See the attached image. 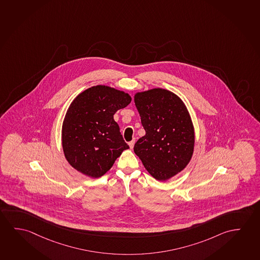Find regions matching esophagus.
I'll return each instance as SVG.
<instances>
[{
  "instance_id": "34e87169",
  "label": "esophagus",
  "mask_w": 260,
  "mask_h": 260,
  "mask_svg": "<svg viewBox=\"0 0 260 260\" xmlns=\"http://www.w3.org/2000/svg\"><path fill=\"white\" fill-rule=\"evenodd\" d=\"M128 144H129V146H130V148H131V149L134 148V145H135V141L133 140V141H131V142H129V143H128Z\"/></svg>"
}]
</instances>
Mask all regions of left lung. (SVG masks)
Here are the masks:
<instances>
[{
    "instance_id": "1",
    "label": "left lung",
    "mask_w": 260,
    "mask_h": 260,
    "mask_svg": "<svg viewBox=\"0 0 260 260\" xmlns=\"http://www.w3.org/2000/svg\"><path fill=\"white\" fill-rule=\"evenodd\" d=\"M135 103L145 130L134 151L153 178L166 181L181 172L193 153L190 114L177 95L164 88L138 92Z\"/></svg>"
}]
</instances>
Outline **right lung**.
<instances>
[{"label":"right lung","instance_id":"obj_1","mask_svg":"<svg viewBox=\"0 0 260 260\" xmlns=\"http://www.w3.org/2000/svg\"><path fill=\"white\" fill-rule=\"evenodd\" d=\"M131 100L124 91L99 85L72 101L63 121L61 138L67 161L73 168L88 177H101L129 148L114 115Z\"/></svg>","mask_w":260,"mask_h":260}]
</instances>
